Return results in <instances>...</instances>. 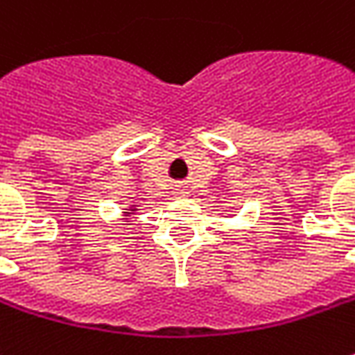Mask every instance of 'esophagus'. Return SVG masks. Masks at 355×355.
I'll return each mask as SVG.
<instances>
[{
	"label": "esophagus",
	"instance_id": "esophagus-1",
	"mask_svg": "<svg viewBox=\"0 0 355 355\" xmlns=\"http://www.w3.org/2000/svg\"><path fill=\"white\" fill-rule=\"evenodd\" d=\"M175 196H187V191H184V187H177V189H175Z\"/></svg>",
	"mask_w": 355,
	"mask_h": 355
}]
</instances>
